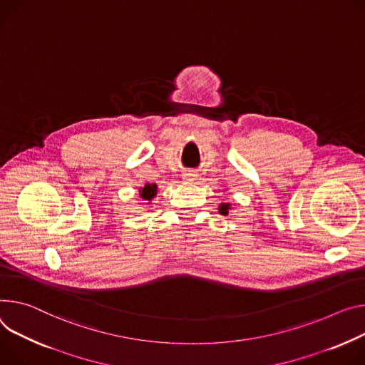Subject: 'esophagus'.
<instances>
[{"label": "esophagus", "instance_id": "34e87169", "mask_svg": "<svg viewBox=\"0 0 365 365\" xmlns=\"http://www.w3.org/2000/svg\"><path fill=\"white\" fill-rule=\"evenodd\" d=\"M195 176H196V175H195L193 172H185V173H183V179H185L186 182H193V180H195Z\"/></svg>", "mask_w": 365, "mask_h": 365}]
</instances>
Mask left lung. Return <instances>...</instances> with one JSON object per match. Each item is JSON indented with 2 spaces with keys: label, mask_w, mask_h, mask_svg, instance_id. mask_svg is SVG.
Returning <instances> with one entry per match:
<instances>
[{
  "label": "left lung",
  "mask_w": 365,
  "mask_h": 365,
  "mask_svg": "<svg viewBox=\"0 0 365 365\" xmlns=\"http://www.w3.org/2000/svg\"><path fill=\"white\" fill-rule=\"evenodd\" d=\"M230 210H231V205H230L228 202H221V204L218 205V212H220L221 215H227Z\"/></svg>",
  "instance_id": "8db88e82"
}]
</instances>
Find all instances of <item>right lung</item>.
Listing matches in <instances>:
<instances>
[{
    "instance_id": "right-lung-1",
    "label": "right lung",
    "mask_w": 365,
    "mask_h": 365,
    "mask_svg": "<svg viewBox=\"0 0 365 365\" xmlns=\"http://www.w3.org/2000/svg\"><path fill=\"white\" fill-rule=\"evenodd\" d=\"M157 195V185L155 183H145L140 187V197L148 204L153 201V197Z\"/></svg>"
}]
</instances>
